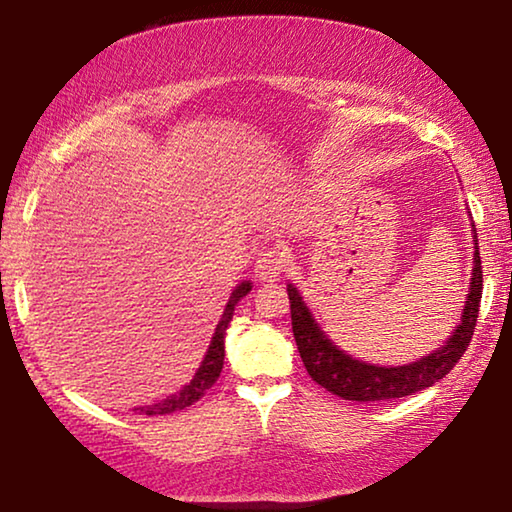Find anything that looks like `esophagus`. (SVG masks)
<instances>
[{"mask_svg": "<svg viewBox=\"0 0 512 512\" xmlns=\"http://www.w3.org/2000/svg\"><path fill=\"white\" fill-rule=\"evenodd\" d=\"M254 272L261 282H275L284 272V254L277 247H270L258 254L254 263Z\"/></svg>", "mask_w": 512, "mask_h": 512, "instance_id": "obj_1", "label": "esophagus"}]
</instances>
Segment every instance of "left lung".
<instances>
[{
  "label": "left lung",
  "instance_id": "obj_1",
  "mask_svg": "<svg viewBox=\"0 0 512 512\" xmlns=\"http://www.w3.org/2000/svg\"><path fill=\"white\" fill-rule=\"evenodd\" d=\"M473 242V277L471 289L466 293L464 312H461V324L454 328V333L447 338L443 347H438L429 356H422L415 363H405V366H375V363L359 361L342 352L314 321L310 307L300 298L296 286L286 284L291 303L293 338H296L300 359H303L312 380L321 384L326 391H331V394L345 398V401L359 403L403 398L443 380L464 356L480 312L482 263L478 251V233H473Z\"/></svg>",
  "mask_w": 512,
  "mask_h": 512
}]
</instances>
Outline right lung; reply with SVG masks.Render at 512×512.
<instances>
[{"label": "right lung", "mask_w": 512, "mask_h": 512, "mask_svg": "<svg viewBox=\"0 0 512 512\" xmlns=\"http://www.w3.org/2000/svg\"><path fill=\"white\" fill-rule=\"evenodd\" d=\"M249 291H251V282H242L240 286H235L233 293H230L226 310H223L221 321L216 324L212 345H209L205 359H202L198 373L193 375V380L188 382L184 389H179L177 394L167 396L165 401H160L156 405H146V408H135V412H144V415H170V412L188 408V405L200 401V398L207 394V389L212 387V384L219 380V375H221L223 356H226V345H223V340H226V328L230 324V319H233L235 305L240 303V300L247 296Z\"/></svg>", "instance_id": "add662e5"}]
</instances>
